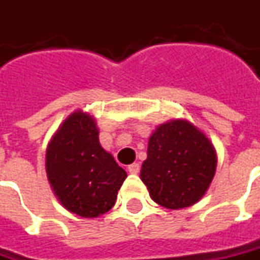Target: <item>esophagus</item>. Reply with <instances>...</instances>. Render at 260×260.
Listing matches in <instances>:
<instances>
[{"label": "esophagus", "mask_w": 260, "mask_h": 260, "mask_svg": "<svg viewBox=\"0 0 260 260\" xmlns=\"http://www.w3.org/2000/svg\"><path fill=\"white\" fill-rule=\"evenodd\" d=\"M128 171H129V174H138V173H139V164L134 162V164L128 166Z\"/></svg>", "instance_id": "obj_1"}]
</instances>
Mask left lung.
Instances as JSON below:
<instances>
[{
  "label": "left lung",
  "mask_w": 260,
  "mask_h": 260,
  "mask_svg": "<svg viewBox=\"0 0 260 260\" xmlns=\"http://www.w3.org/2000/svg\"><path fill=\"white\" fill-rule=\"evenodd\" d=\"M216 167V148L207 135L187 119H171L151 134L141 180L157 204L178 210L202 200Z\"/></svg>",
  "instance_id": "left-lung-1"
}]
</instances>
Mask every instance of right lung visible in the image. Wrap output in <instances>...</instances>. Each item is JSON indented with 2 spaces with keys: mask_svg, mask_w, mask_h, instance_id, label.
Here are the masks:
<instances>
[{
  "mask_svg": "<svg viewBox=\"0 0 260 260\" xmlns=\"http://www.w3.org/2000/svg\"><path fill=\"white\" fill-rule=\"evenodd\" d=\"M46 173L58 203L83 219H94L115 206L128 177L99 142L93 115L70 113L46 149Z\"/></svg>",
  "mask_w": 260,
  "mask_h": 260,
  "instance_id": "add662e5",
  "label": "right lung"
}]
</instances>
